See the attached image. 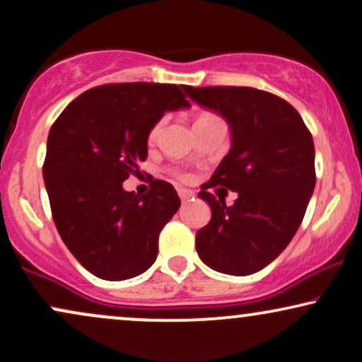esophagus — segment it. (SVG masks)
I'll list each match as a JSON object with an SVG mask.
<instances>
[{"label":"esophagus","instance_id":"esophagus-1","mask_svg":"<svg viewBox=\"0 0 362 362\" xmlns=\"http://www.w3.org/2000/svg\"><path fill=\"white\" fill-rule=\"evenodd\" d=\"M178 195H180L182 201H189L190 197H194L192 190H187V189H178Z\"/></svg>","mask_w":362,"mask_h":362}]
</instances>
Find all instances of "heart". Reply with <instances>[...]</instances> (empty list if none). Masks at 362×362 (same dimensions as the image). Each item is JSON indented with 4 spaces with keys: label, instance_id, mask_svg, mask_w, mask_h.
Instances as JSON below:
<instances>
[{
    "label": "heart",
    "instance_id": "obj_1",
    "mask_svg": "<svg viewBox=\"0 0 362 362\" xmlns=\"http://www.w3.org/2000/svg\"><path fill=\"white\" fill-rule=\"evenodd\" d=\"M213 117H216V115L209 114V112H202V114H199L197 117H195V122H201V120H207V119H213ZM160 131H161V122H156L155 126L151 127V131H149L148 139L155 141L158 138V134H160Z\"/></svg>",
    "mask_w": 362,
    "mask_h": 362
}]
</instances>
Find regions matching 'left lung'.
I'll list each match as a JSON object with an SVG mask.
<instances>
[{
    "label": "left lung",
    "mask_w": 362,
    "mask_h": 362,
    "mask_svg": "<svg viewBox=\"0 0 362 362\" xmlns=\"http://www.w3.org/2000/svg\"><path fill=\"white\" fill-rule=\"evenodd\" d=\"M197 105L230 126L231 148L199 192L211 206L197 231L199 259L214 271L250 276L281 255L305 218L315 190V146L301 115L276 95L250 86H184ZM239 192L233 206L207 186Z\"/></svg>",
    "instance_id": "obj_1"
}]
</instances>
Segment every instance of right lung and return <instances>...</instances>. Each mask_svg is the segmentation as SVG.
Here are the masks:
<instances>
[{"instance_id":"add662e5","label":"right lung","mask_w":362,"mask_h":362,"mask_svg":"<svg viewBox=\"0 0 362 362\" xmlns=\"http://www.w3.org/2000/svg\"><path fill=\"white\" fill-rule=\"evenodd\" d=\"M180 86L117 83L91 88L52 124L44 182L62 242L105 281L146 272L160 231L180 207L177 190L153 180L148 194L124 190L148 156V136L165 112L189 109Z\"/></svg>"}]
</instances>
